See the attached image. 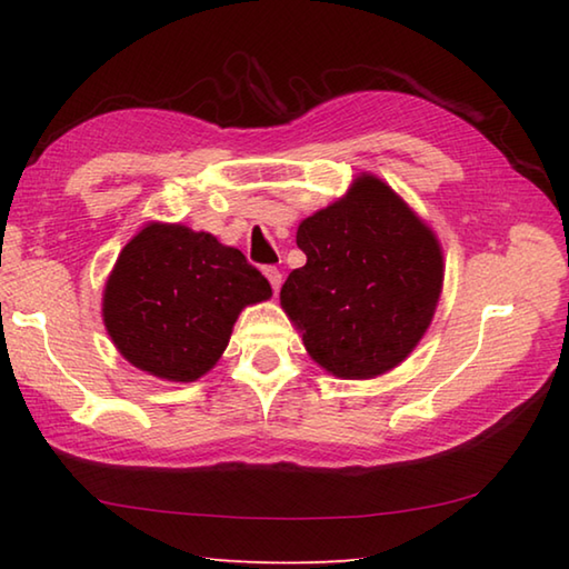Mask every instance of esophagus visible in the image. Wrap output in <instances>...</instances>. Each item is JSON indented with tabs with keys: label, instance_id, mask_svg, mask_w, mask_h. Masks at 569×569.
Here are the masks:
<instances>
[{
	"label": "esophagus",
	"instance_id": "obj_1",
	"mask_svg": "<svg viewBox=\"0 0 569 569\" xmlns=\"http://www.w3.org/2000/svg\"><path fill=\"white\" fill-rule=\"evenodd\" d=\"M263 273H266L268 283H271L273 291L278 293V288H281V283H283V276H281V271H278V268H273V266H266V268H263Z\"/></svg>",
	"mask_w": 569,
	"mask_h": 569
}]
</instances>
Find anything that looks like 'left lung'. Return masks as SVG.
<instances>
[{"label":"left lung","instance_id":"1","mask_svg":"<svg viewBox=\"0 0 569 569\" xmlns=\"http://www.w3.org/2000/svg\"><path fill=\"white\" fill-rule=\"evenodd\" d=\"M306 266L281 288V306L320 368L376 378L420 343L442 291V249L420 216L373 173L301 221Z\"/></svg>","mask_w":569,"mask_h":569}]
</instances>
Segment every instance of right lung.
I'll use <instances>...</instances> for the list:
<instances>
[{"mask_svg":"<svg viewBox=\"0 0 569 569\" xmlns=\"http://www.w3.org/2000/svg\"><path fill=\"white\" fill-rule=\"evenodd\" d=\"M271 293L239 249L189 226L151 221L121 249L101 313L131 366L193 383L221 358L243 308Z\"/></svg>","mask_w":569,"mask_h":569,"instance_id":"add662e5","label":"right lung"}]
</instances>
